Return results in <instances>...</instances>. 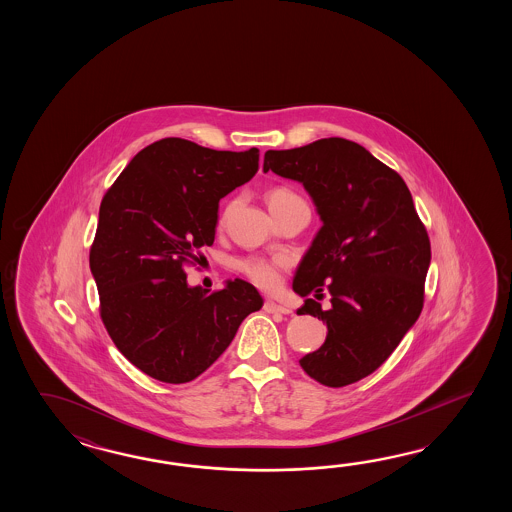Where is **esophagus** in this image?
Listing matches in <instances>:
<instances>
[{"mask_svg":"<svg viewBox=\"0 0 512 512\" xmlns=\"http://www.w3.org/2000/svg\"><path fill=\"white\" fill-rule=\"evenodd\" d=\"M263 309H265L267 313H278V315H289V313H291V309H289L287 305L276 304V302H272V300H267V302L263 304Z\"/></svg>","mask_w":512,"mask_h":512,"instance_id":"34e87169","label":"esophagus"}]
</instances>
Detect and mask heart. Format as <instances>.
Here are the masks:
<instances>
[{"instance_id":"1","label":"heart","mask_w":512,"mask_h":512,"mask_svg":"<svg viewBox=\"0 0 512 512\" xmlns=\"http://www.w3.org/2000/svg\"><path fill=\"white\" fill-rule=\"evenodd\" d=\"M267 203L272 212L287 207L296 201H304L302 197L293 192L291 188L285 186H274L267 192ZM229 208H225L221 219L227 218ZM285 267L283 258H265V256H247L236 261V269L247 276L254 285H258L260 289L265 291H274L280 282H282V271Z\"/></svg>"}]
</instances>
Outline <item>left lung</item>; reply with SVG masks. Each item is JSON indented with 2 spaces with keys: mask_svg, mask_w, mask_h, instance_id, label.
I'll return each instance as SVG.
<instances>
[{
  "mask_svg": "<svg viewBox=\"0 0 512 512\" xmlns=\"http://www.w3.org/2000/svg\"><path fill=\"white\" fill-rule=\"evenodd\" d=\"M300 181L324 221L294 276V293L332 294L326 312L305 298L296 315L322 318L326 342L300 359L316 382L342 388L371 375L425 304L430 240L403 177L357 142L329 137L269 150L263 172Z\"/></svg>",
  "mask_w": 512,
  "mask_h": 512,
  "instance_id": "1",
  "label": "left lung"
}]
</instances>
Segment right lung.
I'll use <instances>...</instances> for the list:
<instances>
[{"label": "right lung", "mask_w": 512, "mask_h": 512, "mask_svg": "<svg viewBox=\"0 0 512 512\" xmlns=\"http://www.w3.org/2000/svg\"><path fill=\"white\" fill-rule=\"evenodd\" d=\"M258 161V148L168 137L137 153L102 197L89 251L98 311L120 353L152 379L194 381L263 305L240 278L208 294L185 272L214 243L219 199L251 181Z\"/></svg>", "instance_id": "add662e5"}]
</instances>
